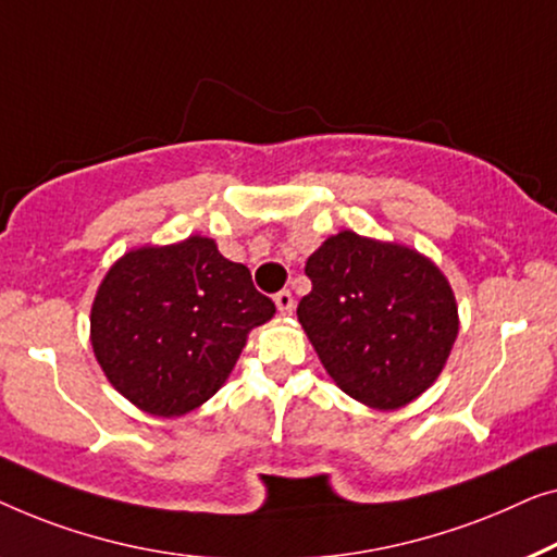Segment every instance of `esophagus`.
Returning <instances> with one entry per match:
<instances>
[{"mask_svg":"<svg viewBox=\"0 0 557 557\" xmlns=\"http://www.w3.org/2000/svg\"><path fill=\"white\" fill-rule=\"evenodd\" d=\"M275 305H277V310L282 312V315H289V312H293V308H295L293 293H289V289H280V293L275 295Z\"/></svg>","mask_w":557,"mask_h":557,"instance_id":"obj_1","label":"esophagus"}]
</instances>
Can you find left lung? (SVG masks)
Segmentation results:
<instances>
[{"instance_id":"8db88e82","label":"left lung","mask_w":557,"mask_h":557,"mask_svg":"<svg viewBox=\"0 0 557 557\" xmlns=\"http://www.w3.org/2000/svg\"><path fill=\"white\" fill-rule=\"evenodd\" d=\"M305 275L312 289L297 320L350 398L391 411L438 379L459 315L451 285L429 257L346 230L308 257Z\"/></svg>"}]
</instances>
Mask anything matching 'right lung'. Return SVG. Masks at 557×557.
Instances as JSON below:
<instances>
[{
  "mask_svg": "<svg viewBox=\"0 0 557 557\" xmlns=\"http://www.w3.org/2000/svg\"><path fill=\"white\" fill-rule=\"evenodd\" d=\"M275 302L209 237L125 252L100 282L90 343L113 388L151 417H182L222 388Z\"/></svg>",
  "mask_w": 557,
  "mask_h": 557,
  "instance_id": "add662e5",
  "label": "right lung"
}]
</instances>
